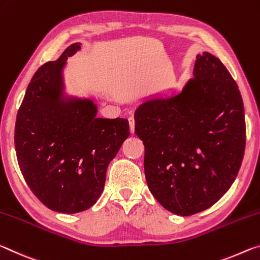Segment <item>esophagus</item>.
Instances as JSON below:
<instances>
[{
    "label": "esophagus",
    "instance_id": "1",
    "mask_svg": "<svg viewBox=\"0 0 260 260\" xmlns=\"http://www.w3.org/2000/svg\"><path fill=\"white\" fill-rule=\"evenodd\" d=\"M129 124H130V133L134 134L135 133V118L134 117H129Z\"/></svg>",
    "mask_w": 260,
    "mask_h": 260
}]
</instances>
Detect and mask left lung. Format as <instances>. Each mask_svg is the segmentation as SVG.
Listing matches in <instances>:
<instances>
[{
	"mask_svg": "<svg viewBox=\"0 0 260 260\" xmlns=\"http://www.w3.org/2000/svg\"><path fill=\"white\" fill-rule=\"evenodd\" d=\"M145 146L151 193L166 210L188 216L215 204L240 170L245 148L243 101L218 57L198 55L181 90L146 98L135 110Z\"/></svg>",
	"mask_w": 260,
	"mask_h": 260,
	"instance_id": "8db88e82",
	"label": "left lung"
}]
</instances>
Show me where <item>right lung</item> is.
I'll return each instance as SVG.
<instances>
[{
    "label": "right lung",
    "mask_w": 260,
    "mask_h": 260,
    "mask_svg": "<svg viewBox=\"0 0 260 260\" xmlns=\"http://www.w3.org/2000/svg\"><path fill=\"white\" fill-rule=\"evenodd\" d=\"M79 49V42L72 44L39 68L15 126L17 160L28 188L44 205L67 214L96 203L108 165L130 135L125 118L96 117L94 101L67 93L63 71Z\"/></svg>",
    "instance_id": "obj_1"
}]
</instances>
